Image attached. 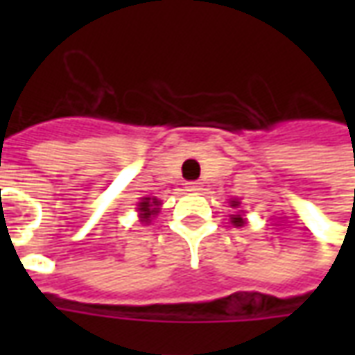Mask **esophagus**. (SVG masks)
<instances>
[{"label":"esophagus","mask_w":355,"mask_h":355,"mask_svg":"<svg viewBox=\"0 0 355 355\" xmlns=\"http://www.w3.org/2000/svg\"><path fill=\"white\" fill-rule=\"evenodd\" d=\"M186 190H188V192H200L201 182H198V180H193V182H188V184H186Z\"/></svg>","instance_id":"obj_1"}]
</instances>
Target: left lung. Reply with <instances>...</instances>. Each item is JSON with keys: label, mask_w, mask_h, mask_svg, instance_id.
I'll return each mask as SVG.
<instances>
[{"label": "left lung", "mask_w": 355, "mask_h": 355, "mask_svg": "<svg viewBox=\"0 0 355 355\" xmlns=\"http://www.w3.org/2000/svg\"><path fill=\"white\" fill-rule=\"evenodd\" d=\"M230 203H232V207H239L238 200H232ZM232 224H234V226H243V224H245V218H243L241 215H232Z\"/></svg>", "instance_id": "1"}]
</instances>
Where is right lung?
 Listing matches in <instances>:
<instances>
[{
	"label": "right lung",
	"mask_w": 355,
	"mask_h": 355,
	"mask_svg": "<svg viewBox=\"0 0 355 355\" xmlns=\"http://www.w3.org/2000/svg\"><path fill=\"white\" fill-rule=\"evenodd\" d=\"M159 205H162V201L155 200V198H142L139 207H137L140 215V223H152V216L159 213Z\"/></svg>",
	"instance_id": "obj_1"
}]
</instances>
